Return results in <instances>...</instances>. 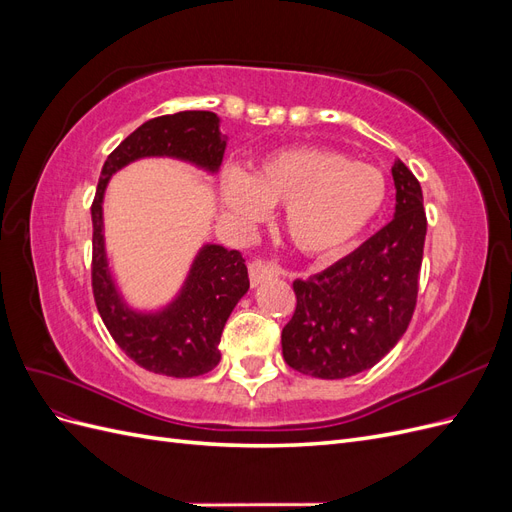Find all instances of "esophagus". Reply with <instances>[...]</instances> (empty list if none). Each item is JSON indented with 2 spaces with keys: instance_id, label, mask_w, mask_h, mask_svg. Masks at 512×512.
<instances>
[{
  "instance_id": "34e87169",
  "label": "esophagus",
  "mask_w": 512,
  "mask_h": 512,
  "mask_svg": "<svg viewBox=\"0 0 512 512\" xmlns=\"http://www.w3.org/2000/svg\"><path fill=\"white\" fill-rule=\"evenodd\" d=\"M277 273V267L275 265H269V262H262V260H254L250 262V284L252 288L260 286L265 280H271V277H275Z\"/></svg>"
}]
</instances>
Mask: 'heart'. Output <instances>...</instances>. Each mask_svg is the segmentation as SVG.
<instances>
[{
  "mask_svg": "<svg viewBox=\"0 0 512 512\" xmlns=\"http://www.w3.org/2000/svg\"><path fill=\"white\" fill-rule=\"evenodd\" d=\"M386 196L389 181L380 168L318 147L273 153L250 177L226 170L220 185L222 207L239 226H254L269 207H284V235L305 256L348 250L378 218Z\"/></svg>",
  "mask_w": 512,
  "mask_h": 512,
  "instance_id": "1",
  "label": "heart"
}]
</instances>
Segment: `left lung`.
<instances>
[{
  "instance_id": "1",
  "label": "left lung",
  "mask_w": 512,
  "mask_h": 512,
  "mask_svg": "<svg viewBox=\"0 0 512 512\" xmlns=\"http://www.w3.org/2000/svg\"><path fill=\"white\" fill-rule=\"evenodd\" d=\"M393 220L352 254L297 280V309L282 331L286 363L342 380L374 367L406 333L418 292L427 218L421 183L397 160Z\"/></svg>"
}]
</instances>
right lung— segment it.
<instances>
[{"label":"right lung","instance_id":"add662e5","mask_svg":"<svg viewBox=\"0 0 512 512\" xmlns=\"http://www.w3.org/2000/svg\"><path fill=\"white\" fill-rule=\"evenodd\" d=\"M228 138L211 111H183L145 121L102 166L94 222V297L119 348L134 363L170 378L203 376L220 363V337L232 309L250 290L241 252L220 243L198 247L173 299L158 307H136L121 292L108 262L104 239V194L113 175L145 158H170L218 175Z\"/></svg>","mask_w":512,"mask_h":512}]
</instances>
